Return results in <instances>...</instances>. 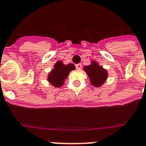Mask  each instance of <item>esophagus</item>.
Instances as JSON below:
<instances>
[{
	"label": "esophagus",
	"mask_w": 146,
	"mask_h": 146,
	"mask_svg": "<svg viewBox=\"0 0 146 146\" xmlns=\"http://www.w3.org/2000/svg\"><path fill=\"white\" fill-rule=\"evenodd\" d=\"M76 68L77 69V70H81L82 69V64H78L76 65Z\"/></svg>",
	"instance_id": "1"
}]
</instances>
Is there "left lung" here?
Segmentation results:
<instances>
[{
    "instance_id": "8db88e82",
    "label": "left lung",
    "mask_w": 146,
    "mask_h": 146,
    "mask_svg": "<svg viewBox=\"0 0 146 146\" xmlns=\"http://www.w3.org/2000/svg\"><path fill=\"white\" fill-rule=\"evenodd\" d=\"M84 70L89 76L91 84L96 87H100L104 84L108 76L106 70L99 66L95 60H92L89 66H84Z\"/></svg>"
}]
</instances>
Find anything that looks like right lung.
Returning a JSON list of instances; mask_svg holds the SVG:
<instances>
[{
    "label": "right lung",
    "mask_w": 146,
    "mask_h": 146,
    "mask_svg": "<svg viewBox=\"0 0 146 146\" xmlns=\"http://www.w3.org/2000/svg\"><path fill=\"white\" fill-rule=\"evenodd\" d=\"M75 68L73 64H68L67 65H65L61 60H58L54 64V69L48 74V81L54 87L62 86L70 72L75 70Z\"/></svg>",
    "instance_id": "add662e5"
}]
</instances>
